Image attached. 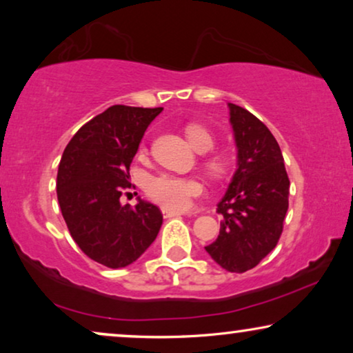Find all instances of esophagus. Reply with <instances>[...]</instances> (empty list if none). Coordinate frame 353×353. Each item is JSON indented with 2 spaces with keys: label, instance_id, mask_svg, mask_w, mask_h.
Masks as SVG:
<instances>
[{
  "label": "esophagus",
  "instance_id": "obj_1",
  "mask_svg": "<svg viewBox=\"0 0 353 353\" xmlns=\"http://www.w3.org/2000/svg\"><path fill=\"white\" fill-rule=\"evenodd\" d=\"M162 214H163V219H173V216L183 215V214H180V212H173V210H167V209H163Z\"/></svg>",
  "mask_w": 353,
  "mask_h": 353
}]
</instances>
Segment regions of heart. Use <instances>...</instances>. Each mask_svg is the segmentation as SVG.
Segmentation results:
<instances>
[{
    "instance_id": "obj_1",
    "label": "heart",
    "mask_w": 353,
    "mask_h": 353,
    "mask_svg": "<svg viewBox=\"0 0 353 353\" xmlns=\"http://www.w3.org/2000/svg\"><path fill=\"white\" fill-rule=\"evenodd\" d=\"M186 138L197 152H207L214 148V138L205 128L199 125H190L186 127ZM209 170L214 175L220 176L226 172V162L221 157L210 159L207 163ZM146 192L154 202L162 205L163 209L181 212L191 205L192 199L202 192V185L197 180L168 173H159L148 178Z\"/></svg>"
}]
</instances>
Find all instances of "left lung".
Segmentation results:
<instances>
[{
	"label": "left lung",
	"mask_w": 353,
	"mask_h": 353,
	"mask_svg": "<svg viewBox=\"0 0 353 353\" xmlns=\"http://www.w3.org/2000/svg\"><path fill=\"white\" fill-rule=\"evenodd\" d=\"M228 108L236 172L216 204L223 215L220 234L205 250L226 272L244 273L276 248L289 207V178L272 132L241 105Z\"/></svg>",
	"instance_id": "left-lung-1"
}]
</instances>
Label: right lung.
Segmentation results:
<instances>
[{
	"label": "right lung",
	"instance_id": "obj_1",
	"mask_svg": "<svg viewBox=\"0 0 353 353\" xmlns=\"http://www.w3.org/2000/svg\"><path fill=\"white\" fill-rule=\"evenodd\" d=\"M162 108L110 105L74 134L57 170V201L77 245L91 260L123 268L157 238L162 214L138 197L120 204L130 188V163Z\"/></svg>",
	"mask_w": 353,
	"mask_h": 353
}]
</instances>
